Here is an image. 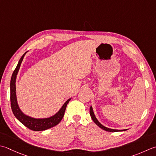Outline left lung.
<instances>
[{
    "label": "left lung",
    "mask_w": 156,
    "mask_h": 156,
    "mask_svg": "<svg viewBox=\"0 0 156 156\" xmlns=\"http://www.w3.org/2000/svg\"><path fill=\"white\" fill-rule=\"evenodd\" d=\"M90 117L92 118L93 121L94 122V123H95L97 126L99 127H100L101 129H102L103 130H106V131H108V132H118V131H124V130H126L127 129H124V130H116V129H109L108 127H105L101 124L97 120V118L95 117V115L94 114V112H93V109L92 106H90Z\"/></svg>",
    "instance_id": "left-lung-1"
}]
</instances>
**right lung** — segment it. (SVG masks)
<instances>
[{
    "label": "right lung",
    "mask_w": 156,
    "mask_h": 156,
    "mask_svg": "<svg viewBox=\"0 0 156 156\" xmlns=\"http://www.w3.org/2000/svg\"><path fill=\"white\" fill-rule=\"evenodd\" d=\"M27 52L24 53L22 57L20 58L19 62L17 63L16 68L15 69L14 72L12 74L11 83H10V90H11V109L14 115L21 123H22L24 126H26L29 129L34 131H42L47 130L50 128L56 126L59 124L65 114L67 105L69 101L71 100V98L68 99L64 103L63 106L55 114L52 115L49 118H34L27 115L21 112L17 103V97H16V87H15V82H16L17 75L20 68L21 63L22 62L23 59Z\"/></svg>",
    "instance_id": "1"
}]
</instances>
